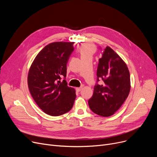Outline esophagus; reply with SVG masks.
I'll return each mask as SVG.
<instances>
[{
    "label": "esophagus",
    "instance_id": "esophagus-1",
    "mask_svg": "<svg viewBox=\"0 0 157 157\" xmlns=\"http://www.w3.org/2000/svg\"><path fill=\"white\" fill-rule=\"evenodd\" d=\"M82 90V87H78V88H76V91L77 92H80L81 91V90Z\"/></svg>",
    "mask_w": 157,
    "mask_h": 157
}]
</instances>
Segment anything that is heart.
I'll list each match as a JSON object with an SVG mask.
<instances>
[{"instance_id": "1", "label": "heart", "mask_w": 157, "mask_h": 157, "mask_svg": "<svg viewBox=\"0 0 157 157\" xmlns=\"http://www.w3.org/2000/svg\"><path fill=\"white\" fill-rule=\"evenodd\" d=\"M95 51V46L91 43H85L82 44L79 48V52L81 57L87 56H92Z\"/></svg>"}]
</instances>
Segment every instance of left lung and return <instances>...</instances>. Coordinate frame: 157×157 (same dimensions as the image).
<instances>
[{"label": "left lung", "mask_w": 157, "mask_h": 157, "mask_svg": "<svg viewBox=\"0 0 157 157\" xmlns=\"http://www.w3.org/2000/svg\"><path fill=\"white\" fill-rule=\"evenodd\" d=\"M97 81L102 85L94 86V94L88 101L90 109L99 116L108 117L117 111L127 98L130 90L128 69L121 58L107 46L98 60Z\"/></svg>", "instance_id": "left-lung-1"}]
</instances>
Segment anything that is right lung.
<instances>
[{
	"label": "right lung",
	"mask_w": 157,
	"mask_h": 157,
	"mask_svg": "<svg viewBox=\"0 0 157 157\" xmlns=\"http://www.w3.org/2000/svg\"><path fill=\"white\" fill-rule=\"evenodd\" d=\"M74 42H54L46 45L33 61L28 74L30 94L46 114L56 117L69 111L76 98L75 89L65 79L67 63Z\"/></svg>",
	"instance_id": "add662e5"
}]
</instances>
